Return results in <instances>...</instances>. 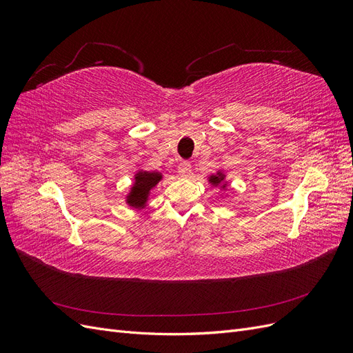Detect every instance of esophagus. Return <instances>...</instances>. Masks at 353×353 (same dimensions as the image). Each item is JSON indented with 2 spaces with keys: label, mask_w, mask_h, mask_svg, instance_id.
I'll list each match as a JSON object with an SVG mask.
<instances>
[{
  "label": "esophagus",
  "mask_w": 353,
  "mask_h": 353,
  "mask_svg": "<svg viewBox=\"0 0 353 353\" xmlns=\"http://www.w3.org/2000/svg\"><path fill=\"white\" fill-rule=\"evenodd\" d=\"M178 174L179 176H188L191 174V163L184 160V162H181L178 165Z\"/></svg>",
  "instance_id": "esophagus-1"
}]
</instances>
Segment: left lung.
I'll use <instances>...</instances> for the list:
<instances>
[{
  "label": "left lung",
  "instance_id": "1",
  "mask_svg": "<svg viewBox=\"0 0 353 353\" xmlns=\"http://www.w3.org/2000/svg\"><path fill=\"white\" fill-rule=\"evenodd\" d=\"M222 181H223V175H222L221 172H218V175H212V176H209V183H210L212 185H221V184H222ZM222 187H225V184H223Z\"/></svg>",
  "mask_w": 353,
  "mask_h": 353
}]
</instances>
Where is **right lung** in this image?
<instances>
[{
    "label": "right lung",
    "instance_id": "right-lung-1",
    "mask_svg": "<svg viewBox=\"0 0 353 353\" xmlns=\"http://www.w3.org/2000/svg\"><path fill=\"white\" fill-rule=\"evenodd\" d=\"M162 179V175L159 172H145V170H140L135 175V183L131 188L130 196L126 197V203L132 208L141 209L145 206L150 190L156 187L159 181Z\"/></svg>",
    "mask_w": 353,
    "mask_h": 353
}]
</instances>
